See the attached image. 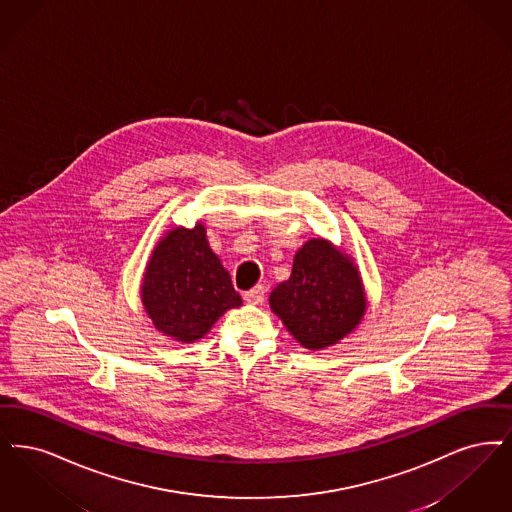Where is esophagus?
<instances>
[{
    "label": "esophagus",
    "instance_id": "esophagus-1",
    "mask_svg": "<svg viewBox=\"0 0 512 512\" xmlns=\"http://www.w3.org/2000/svg\"><path fill=\"white\" fill-rule=\"evenodd\" d=\"M264 298H266V289L262 285L245 292V302H248V304H262Z\"/></svg>",
    "mask_w": 512,
    "mask_h": 512
}]
</instances>
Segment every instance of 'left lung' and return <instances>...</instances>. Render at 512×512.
Here are the masks:
<instances>
[{
    "label": "left lung",
    "instance_id": "obj_1",
    "mask_svg": "<svg viewBox=\"0 0 512 512\" xmlns=\"http://www.w3.org/2000/svg\"><path fill=\"white\" fill-rule=\"evenodd\" d=\"M269 304L304 348L317 350L356 329L365 294L356 266L329 243L313 239L296 252L289 281L273 289Z\"/></svg>",
    "mask_w": 512,
    "mask_h": 512
}]
</instances>
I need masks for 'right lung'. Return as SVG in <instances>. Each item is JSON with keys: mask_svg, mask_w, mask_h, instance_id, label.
<instances>
[{"mask_svg": "<svg viewBox=\"0 0 512 512\" xmlns=\"http://www.w3.org/2000/svg\"><path fill=\"white\" fill-rule=\"evenodd\" d=\"M141 298L156 329L181 342L199 340L220 315L243 304L200 223L170 231L156 246Z\"/></svg>", "mask_w": 512, "mask_h": 512, "instance_id": "right-lung-1", "label": "right lung"}]
</instances>
